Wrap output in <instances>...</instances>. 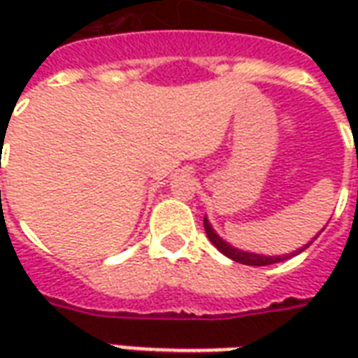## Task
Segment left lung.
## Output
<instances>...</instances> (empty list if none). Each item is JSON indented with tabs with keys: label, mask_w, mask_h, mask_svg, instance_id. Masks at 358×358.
<instances>
[{
	"label": "left lung",
	"mask_w": 358,
	"mask_h": 358,
	"mask_svg": "<svg viewBox=\"0 0 358 358\" xmlns=\"http://www.w3.org/2000/svg\"><path fill=\"white\" fill-rule=\"evenodd\" d=\"M203 226H205V232H207V238L210 240V243L215 245V248L220 251V253H224L228 259H232V261H236V263H241V264H249V266H266V264H274V263H282V261H285V259H289V257L293 255H299L301 251H305V249L310 245V243H307V245H303L301 249H297V251H293L292 255H284V257H264V255H257V253H248V251H241V249H236L232 248L230 243H226L220 236H218L215 230H213V226L209 224V220H207V217H205V220H203Z\"/></svg>",
	"instance_id": "1"
}]
</instances>
